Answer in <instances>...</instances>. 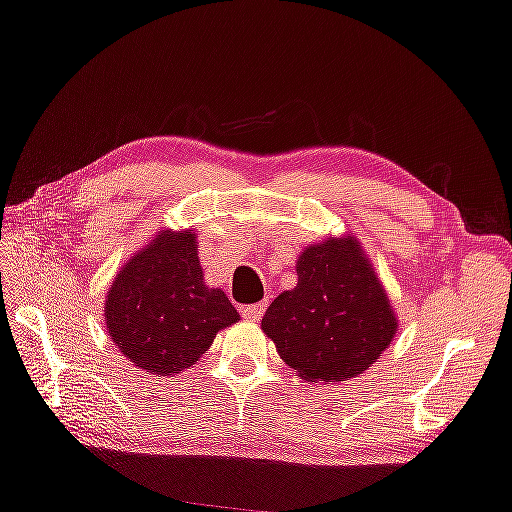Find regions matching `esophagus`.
Instances as JSON below:
<instances>
[{
	"label": "esophagus",
	"mask_w": 512,
	"mask_h": 512,
	"mask_svg": "<svg viewBox=\"0 0 512 512\" xmlns=\"http://www.w3.org/2000/svg\"><path fill=\"white\" fill-rule=\"evenodd\" d=\"M263 311H265L263 304H254V306H245L240 313H242V317H245V320L258 322L263 317Z\"/></svg>",
	"instance_id": "1"
}]
</instances>
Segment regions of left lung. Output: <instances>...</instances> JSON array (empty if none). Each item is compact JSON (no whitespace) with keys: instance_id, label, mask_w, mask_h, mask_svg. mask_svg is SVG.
I'll use <instances>...</instances> for the list:
<instances>
[{"instance_id":"left-lung-1","label":"left lung","mask_w":512,"mask_h":512,"mask_svg":"<svg viewBox=\"0 0 512 512\" xmlns=\"http://www.w3.org/2000/svg\"><path fill=\"white\" fill-rule=\"evenodd\" d=\"M397 326L388 292L351 233L301 251L297 286L283 290L261 322L283 363L311 383L349 381L370 370Z\"/></svg>"}]
</instances>
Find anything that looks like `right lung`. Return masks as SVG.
I'll return each mask as SVG.
<instances>
[{"label":"right lung","mask_w":512,"mask_h":512,"mask_svg":"<svg viewBox=\"0 0 512 512\" xmlns=\"http://www.w3.org/2000/svg\"><path fill=\"white\" fill-rule=\"evenodd\" d=\"M192 229H161L115 274L104 301L106 331L142 372L190 370L215 335L240 315L220 288H208Z\"/></svg>","instance_id":"obj_1"}]
</instances>
